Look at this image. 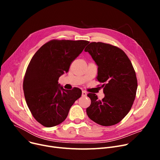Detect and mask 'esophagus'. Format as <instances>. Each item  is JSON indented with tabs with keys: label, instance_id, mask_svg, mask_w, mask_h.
Masks as SVG:
<instances>
[{
	"label": "esophagus",
	"instance_id": "34e87169",
	"mask_svg": "<svg viewBox=\"0 0 160 160\" xmlns=\"http://www.w3.org/2000/svg\"><path fill=\"white\" fill-rule=\"evenodd\" d=\"M82 95L83 97H86V96L87 95V93H86V92L85 91H82Z\"/></svg>",
	"mask_w": 160,
	"mask_h": 160
}]
</instances>
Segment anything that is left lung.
I'll list each match as a JSON object with an SVG mask.
<instances>
[{"label":"left lung","instance_id":"1","mask_svg":"<svg viewBox=\"0 0 160 160\" xmlns=\"http://www.w3.org/2000/svg\"><path fill=\"white\" fill-rule=\"evenodd\" d=\"M98 66L97 80L104 97L98 100L88 93L91 105L86 109L89 119L102 126L119 122L128 114L138 88L136 72L128 57L121 48L101 42H92L85 48Z\"/></svg>","mask_w":160,"mask_h":160}]
</instances>
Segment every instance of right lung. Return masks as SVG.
Segmentation results:
<instances>
[{"label": "right lung", "instance_id": "add662e5", "mask_svg": "<svg viewBox=\"0 0 160 160\" xmlns=\"http://www.w3.org/2000/svg\"><path fill=\"white\" fill-rule=\"evenodd\" d=\"M89 43L51 40L31 59L23 81L24 94L32 115L44 127H52L65 121L71 107L81 97V89H65L58 79L69 71L71 62Z\"/></svg>", "mask_w": 160, "mask_h": 160}]
</instances>
